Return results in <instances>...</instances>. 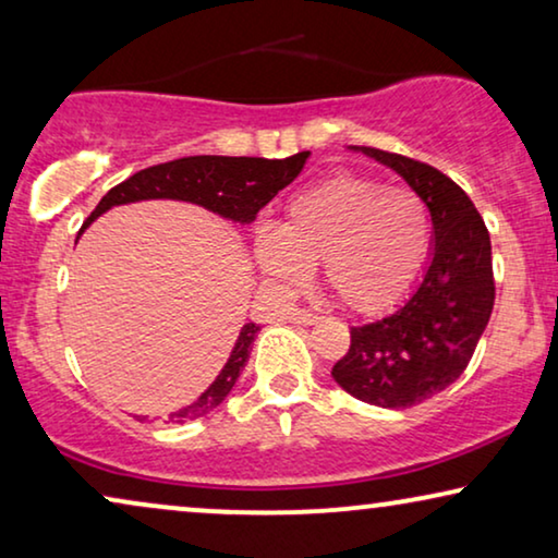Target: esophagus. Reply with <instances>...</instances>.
Segmentation results:
<instances>
[{
  "mask_svg": "<svg viewBox=\"0 0 558 558\" xmlns=\"http://www.w3.org/2000/svg\"><path fill=\"white\" fill-rule=\"evenodd\" d=\"M289 319L296 325H312V323H317V315L310 310H292L289 312Z\"/></svg>",
  "mask_w": 558,
  "mask_h": 558,
  "instance_id": "esophagus-1",
  "label": "esophagus"
}]
</instances>
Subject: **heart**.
I'll return each instance as SVG.
<instances>
[{
	"label": "heart",
	"mask_w": 558,
	"mask_h": 558,
	"mask_svg": "<svg viewBox=\"0 0 558 558\" xmlns=\"http://www.w3.org/2000/svg\"><path fill=\"white\" fill-rule=\"evenodd\" d=\"M429 243V208L414 190L340 172L300 190L281 226L258 228L254 254L284 289L307 284L323 262L327 289L348 310L376 315L411 292Z\"/></svg>",
	"instance_id": "b5f03b06"
}]
</instances>
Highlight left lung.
<instances>
[{
  "instance_id": "8db88e82",
  "label": "left lung",
  "mask_w": 558,
  "mask_h": 558,
  "mask_svg": "<svg viewBox=\"0 0 558 558\" xmlns=\"http://www.w3.org/2000/svg\"><path fill=\"white\" fill-rule=\"evenodd\" d=\"M399 172L429 208L432 258L414 292L391 315L350 327L332 378L357 401L416 407L468 368L495 302L490 233L468 193L437 167L393 151L353 147Z\"/></svg>"
}]
</instances>
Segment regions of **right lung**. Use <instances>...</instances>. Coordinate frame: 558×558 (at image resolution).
<instances>
[{"label": "right lung", "instance_id": "obj_1", "mask_svg": "<svg viewBox=\"0 0 558 558\" xmlns=\"http://www.w3.org/2000/svg\"><path fill=\"white\" fill-rule=\"evenodd\" d=\"M307 157L310 151H300V155L287 159L201 155L147 167V170L136 172L129 180L119 182L117 187H111L83 228H88L113 205L140 201H185L203 205V208L218 213V216L233 220V223H254L256 213L302 172ZM258 330L262 327L256 323H246L241 327L231 357H228L223 371L218 373V378L208 386V391L201 393V399L170 414V422L182 424L187 418H201L223 403L248 361L251 342L256 340Z\"/></svg>", "mask_w": 558, "mask_h": 558}]
</instances>
